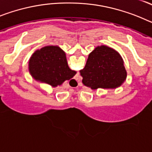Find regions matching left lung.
<instances>
[{"instance_id":"8db88e82","label":"left lung","mask_w":152,"mask_h":152,"mask_svg":"<svg viewBox=\"0 0 152 152\" xmlns=\"http://www.w3.org/2000/svg\"><path fill=\"white\" fill-rule=\"evenodd\" d=\"M80 73L83 84L93 90L117 88L124 82L127 75L120 55L105 45L96 47L90 53Z\"/></svg>"}]
</instances>
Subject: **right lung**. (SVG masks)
Returning a JSON list of instances; mask_svg holds the SVG:
<instances>
[{
  "mask_svg": "<svg viewBox=\"0 0 152 152\" xmlns=\"http://www.w3.org/2000/svg\"><path fill=\"white\" fill-rule=\"evenodd\" d=\"M29 69L35 79L52 87L61 85L76 74L68 67L64 51L56 45L36 51L29 59Z\"/></svg>",
  "mask_w": 152,
  "mask_h": 152,
  "instance_id": "obj_1",
  "label": "right lung"
}]
</instances>
